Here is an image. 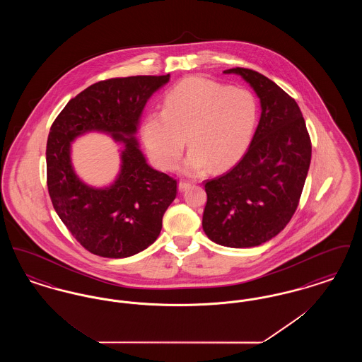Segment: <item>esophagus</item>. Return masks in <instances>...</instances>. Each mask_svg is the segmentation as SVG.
Segmentation results:
<instances>
[{"mask_svg":"<svg viewBox=\"0 0 362 362\" xmlns=\"http://www.w3.org/2000/svg\"><path fill=\"white\" fill-rule=\"evenodd\" d=\"M189 186H191V182H186V180H180L179 185H177V187H179L180 191H185V189H189Z\"/></svg>","mask_w":362,"mask_h":362,"instance_id":"1","label":"esophagus"}]
</instances>
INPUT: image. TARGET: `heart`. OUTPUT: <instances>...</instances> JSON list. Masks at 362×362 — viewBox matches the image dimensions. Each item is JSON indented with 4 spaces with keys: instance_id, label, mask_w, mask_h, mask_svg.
Returning <instances> with one entry per match:
<instances>
[{
    "instance_id": "1",
    "label": "heart",
    "mask_w": 362,
    "mask_h": 362,
    "mask_svg": "<svg viewBox=\"0 0 362 362\" xmlns=\"http://www.w3.org/2000/svg\"><path fill=\"white\" fill-rule=\"evenodd\" d=\"M258 122L252 92L204 77H187L164 98V110L149 111L142 123L144 144L163 170H173L189 138L186 173L223 171L240 160Z\"/></svg>"
}]
</instances>
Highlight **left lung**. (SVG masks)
Returning <instances> with one entry per match:
<instances>
[{
  "label": "left lung",
  "instance_id": "left-lung-1",
  "mask_svg": "<svg viewBox=\"0 0 362 362\" xmlns=\"http://www.w3.org/2000/svg\"><path fill=\"white\" fill-rule=\"evenodd\" d=\"M241 76L260 99L262 114L248 151L228 173L205 180L202 226L210 240L257 247L276 236L298 206L312 145L298 104L274 81L245 68Z\"/></svg>",
  "mask_w": 362,
  "mask_h": 362
}]
</instances>
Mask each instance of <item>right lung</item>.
<instances>
[{
    "label": "right lung",
    "instance_id": "right-lung-1",
    "mask_svg": "<svg viewBox=\"0 0 362 362\" xmlns=\"http://www.w3.org/2000/svg\"><path fill=\"white\" fill-rule=\"evenodd\" d=\"M168 81L170 74L99 81L69 100L52 124L46 165L52 206L95 255L127 258L148 248L176 197V179L148 165L134 137L148 99ZM88 131L108 132L125 144L122 173L104 189L81 182L71 167L69 142Z\"/></svg>",
    "mask_w": 362,
    "mask_h": 362
}]
</instances>
